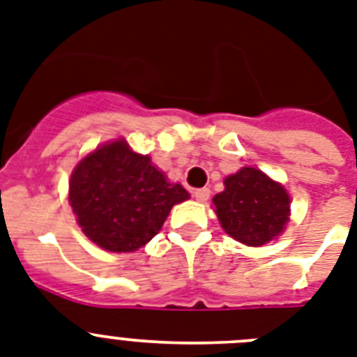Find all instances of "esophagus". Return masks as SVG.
I'll list each match as a JSON object with an SVG mask.
<instances>
[{"instance_id": "34e87169", "label": "esophagus", "mask_w": 357, "mask_h": 357, "mask_svg": "<svg viewBox=\"0 0 357 357\" xmlns=\"http://www.w3.org/2000/svg\"><path fill=\"white\" fill-rule=\"evenodd\" d=\"M194 197L199 203H205L211 197V188H197V190H194Z\"/></svg>"}]
</instances>
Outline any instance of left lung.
<instances>
[{
	"label": "left lung",
	"instance_id": "1",
	"mask_svg": "<svg viewBox=\"0 0 357 357\" xmlns=\"http://www.w3.org/2000/svg\"><path fill=\"white\" fill-rule=\"evenodd\" d=\"M212 202L225 232L248 247L268 243L289 223L290 196L285 187L254 167L225 178V190Z\"/></svg>",
	"mask_w": 357,
	"mask_h": 357
}]
</instances>
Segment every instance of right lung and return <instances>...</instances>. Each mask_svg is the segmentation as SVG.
Wrapping results in <instances>:
<instances>
[{"label": "right lung", "instance_id": "add662e5", "mask_svg": "<svg viewBox=\"0 0 357 357\" xmlns=\"http://www.w3.org/2000/svg\"><path fill=\"white\" fill-rule=\"evenodd\" d=\"M188 197L125 139L85 155L68 181V202L83 234L110 252H134L149 243L170 208Z\"/></svg>", "mask_w": 357, "mask_h": 357}]
</instances>
